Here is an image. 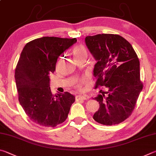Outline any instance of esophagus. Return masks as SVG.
<instances>
[{"mask_svg": "<svg viewBox=\"0 0 156 156\" xmlns=\"http://www.w3.org/2000/svg\"><path fill=\"white\" fill-rule=\"evenodd\" d=\"M88 97L86 96V95H77V96H76V100H86L87 99H88Z\"/></svg>", "mask_w": 156, "mask_h": 156, "instance_id": "1", "label": "esophagus"}]
</instances>
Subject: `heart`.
<instances>
[{
  "label": "heart",
  "mask_w": 156,
  "mask_h": 156,
  "mask_svg": "<svg viewBox=\"0 0 156 156\" xmlns=\"http://www.w3.org/2000/svg\"><path fill=\"white\" fill-rule=\"evenodd\" d=\"M87 52L86 48L81 45H78L75 47L73 49V55L75 59H76L79 57L86 55ZM85 79H81V80H77L75 83V87L79 90H82L83 89V84L85 83Z\"/></svg>",
  "instance_id": "b5f03b06"
}]
</instances>
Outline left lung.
I'll use <instances>...</instances> for the list:
<instances>
[{"label": "left lung", "mask_w": 156, "mask_h": 156, "mask_svg": "<svg viewBox=\"0 0 156 156\" xmlns=\"http://www.w3.org/2000/svg\"><path fill=\"white\" fill-rule=\"evenodd\" d=\"M85 42L97 62L93 70L97 79L95 88H108L94 98L99 109L93 119L105 125L119 124L132 114L143 88L137 55L131 44L119 35L87 36Z\"/></svg>", "instance_id": "8db88e82"}]
</instances>
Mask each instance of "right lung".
Segmentation results:
<instances>
[{
  "mask_svg": "<svg viewBox=\"0 0 156 156\" xmlns=\"http://www.w3.org/2000/svg\"><path fill=\"white\" fill-rule=\"evenodd\" d=\"M76 42V38L42 37L22 51L15 70L18 100L31 121L40 126L62 123L75 102V96L68 92L52 94L49 75L55 70L60 55Z\"/></svg>",
  "mask_w": 156,
  "mask_h": 156,
  "instance_id": "add662e5",
  "label": "right lung"
}]
</instances>
